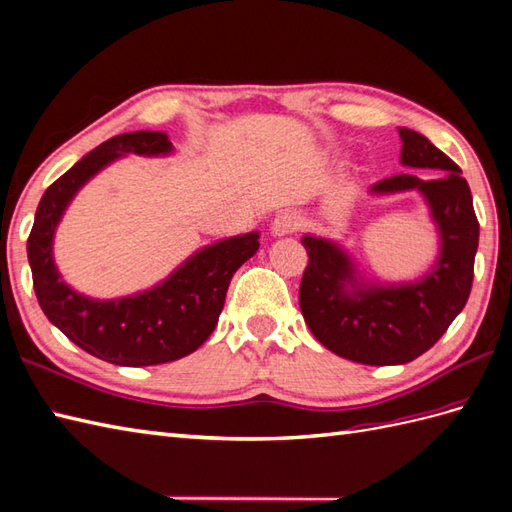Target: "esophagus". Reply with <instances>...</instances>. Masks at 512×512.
Here are the masks:
<instances>
[{
    "instance_id": "1",
    "label": "esophagus",
    "mask_w": 512,
    "mask_h": 512,
    "mask_svg": "<svg viewBox=\"0 0 512 512\" xmlns=\"http://www.w3.org/2000/svg\"><path fill=\"white\" fill-rule=\"evenodd\" d=\"M302 228V217L295 213H280L271 223V232L276 236H284V234H293Z\"/></svg>"
}]
</instances>
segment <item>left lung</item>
<instances>
[{
	"label": "left lung",
	"mask_w": 512,
	"mask_h": 512,
	"mask_svg": "<svg viewBox=\"0 0 512 512\" xmlns=\"http://www.w3.org/2000/svg\"><path fill=\"white\" fill-rule=\"evenodd\" d=\"M402 165L430 171L380 180L371 193L419 191L439 230L441 252L415 282H365L354 260L334 241L304 236L308 267L299 284V308L315 339L336 356L363 365H404L428 352L465 308L473 282L480 223L460 167L426 136L400 128Z\"/></svg>",
	"instance_id": "1"
}]
</instances>
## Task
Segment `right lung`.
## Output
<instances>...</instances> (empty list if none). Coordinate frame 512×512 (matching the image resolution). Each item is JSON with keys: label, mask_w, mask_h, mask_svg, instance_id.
Returning <instances> with one entry per match:
<instances>
[{"label": "right lung", "mask_w": 512, "mask_h": 512, "mask_svg": "<svg viewBox=\"0 0 512 512\" xmlns=\"http://www.w3.org/2000/svg\"><path fill=\"white\" fill-rule=\"evenodd\" d=\"M165 132L112 136L49 186L28 236L34 293L45 317L82 347L112 365L147 367L189 356L213 334L230 280L258 252V232L206 245L154 289L119 299H93L71 289L54 265L52 245L69 202L95 173L126 154L167 156Z\"/></svg>", "instance_id": "obj_1"}]
</instances>
